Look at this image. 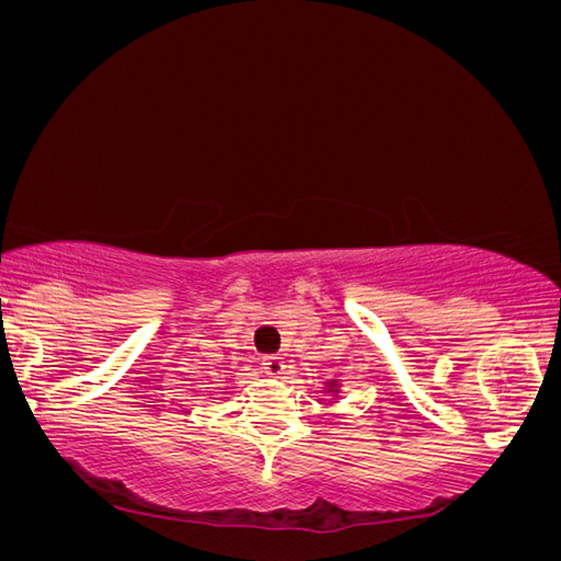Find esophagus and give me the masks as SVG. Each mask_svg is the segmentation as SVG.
Here are the masks:
<instances>
[{
  "label": "esophagus",
  "instance_id": "1",
  "mask_svg": "<svg viewBox=\"0 0 561 561\" xmlns=\"http://www.w3.org/2000/svg\"><path fill=\"white\" fill-rule=\"evenodd\" d=\"M262 369L266 371L268 377H280L285 371V360L280 358V355H264Z\"/></svg>",
  "mask_w": 561,
  "mask_h": 561
}]
</instances>
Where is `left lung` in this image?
Returning a JSON list of instances; mask_svg holds the SVG:
<instances>
[{
	"label": "left lung",
	"mask_w": 561,
	"mask_h": 561,
	"mask_svg": "<svg viewBox=\"0 0 561 561\" xmlns=\"http://www.w3.org/2000/svg\"><path fill=\"white\" fill-rule=\"evenodd\" d=\"M322 393L330 396V402H336L339 393H342V379H325V381H322Z\"/></svg>",
	"instance_id": "1"
}]
</instances>
